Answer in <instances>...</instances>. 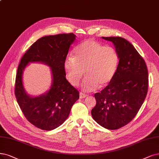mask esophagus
Listing matches in <instances>:
<instances>
[{"label":"esophagus","instance_id":"esophagus-1","mask_svg":"<svg viewBox=\"0 0 159 159\" xmlns=\"http://www.w3.org/2000/svg\"><path fill=\"white\" fill-rule=\"evenodd\" d=\"M87 96V94H85V93L83 92H80V98H84Z\"/></svg>","mask_w":159,"mask_h":159}]
</instances>
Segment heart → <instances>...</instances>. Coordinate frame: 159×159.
<instances>
[{
	"instance_id": "1",
	"label": "heart",
	"mask_w": 159,
	"mask_h": 159,
	"mask_svg": "<svg viewBox=\"0 0 159 159\" xmlns=\"http://www.w3.org/2000/svg\"><path fill=\"white\" fill-rule=\"evenodd\" d=\"M119 63V56L112 46H104L93 40L88 39L76 46L73 57H67L64 69L69 83L76 86L83 76V89L86 92L103 87L112 80Z\"/></svg>"
}]
</instances>
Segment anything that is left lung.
<instances>
[{"label":"left lung","mask_w":159,"mask_h":159,"mask_svg":"<svg viewBox=\"0 0 159 159\" xmlns=\"http://www.w3.org/2000/svg\"><path fill=\"white\" fill-rule=\"evenodd\" d=\"M102 38L111 41L119 58L116 73L109 84L95 93L92 118L109 130L128 124L138 113L148 93V70L143 58L124 38Z\"/></svg>","instance_id":"left-lung-1"}]
</instances>
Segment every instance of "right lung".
<instances>
[{
    "label": "right lung",
    "instance_id": "right-lung-1",
    "mask_svg": "<svg viewBox=\"0 0 159 159\" xmlns=\"http://www.w3.org/2000/svg\"><path fill=\"white\" fill-rule=\"evenodd\" d=\"M75 37L70 33L39 39L23 56L17 67L14 89L17 102L27 120L41 130H54L62 125L79 98V91L66 79L64 69V61ZM29 62L46 63L52 73L50 90L34 98L26 94L22 84V71Z\"/></svg>",
    "mask_w": 159,
    "mask_h": 159
}]
</instances>
